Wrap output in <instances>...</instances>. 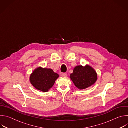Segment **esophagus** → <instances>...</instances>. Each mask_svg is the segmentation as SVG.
Instances as JSON below:
<instances>
[{
	"label": "esophagus",
	"mask_w": 128,
	"mask_h": 128,
	"mask_svg": "<svg viewBox=\"0 0 128 128\" xmlns=\"http://www.w3.org/2000/svg\"><path fill=\"white\" fill-rule=\"evenodd\" d=\"M61 76H62V77H63V78H66V77L67 76V74H65V73H63V74H62Z\"/></svg>",
	"instance_id": "obj_1"
}]
</instances>
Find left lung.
Listing matches in <instances>:
<instances>
[{"label":"left lung","mask_w":128,"mask_h":128,"mask_svg":"<svg viewBox=\"0 0 128 128\" xmlns=\"http://www.w3.org/2000/svg\"><path fill=\"white\" fill-rule=\"evenodd\" d=\"M70 79L79 90H84L93 85L97 80L98 76L95 70L88 65H78L74 67Z\"/></svg>","instance_id":"1"}]
</instances>
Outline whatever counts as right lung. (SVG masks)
Wrapping results in <instances>:
<instances>
[{
  "label": "right lung",
  "mask_w": 128,
  "mask_h": 128,
  "mask_svg": "<svg viewBox=\"0 0 128 128\" xmlns=\"http://www.w3.org/2000/svg\"><path fill=\"white\" fill-rule=\"evenodd\" d=\"M59 75L50 68L38 67L30 74L31 84L38 90L47 92L52 87Z\"/></svg>",
  "instance_id": "1"
}]
</instances>
